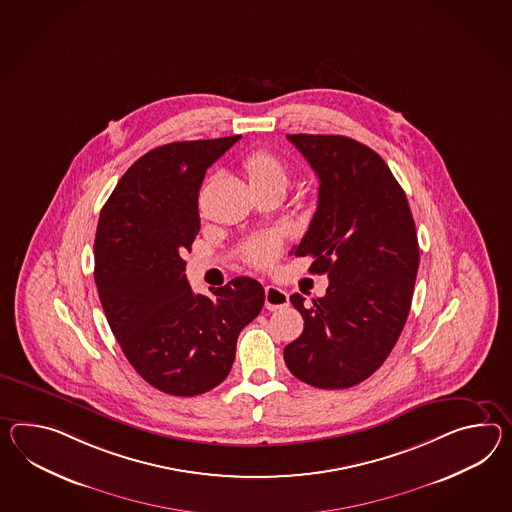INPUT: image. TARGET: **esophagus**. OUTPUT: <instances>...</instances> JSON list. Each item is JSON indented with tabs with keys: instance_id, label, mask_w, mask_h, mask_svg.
<instances>
[{
	"instance_id": "34e87169",
	"label": "esophagus",
	"mask_w": 512,
	"mask_h": 512,
	"mask_svg": "<svg viewBox=\"0 0 512 512\" xmlns=\"http://www.w3.org/2000/svg\"><path fill=\"white\" fill-rule=\"evenodd\" d=\"M264 305L268 311H279L285 309L288 305V294L283 288L268 287L264 288Z\"/></svg>"
}]
</instances>
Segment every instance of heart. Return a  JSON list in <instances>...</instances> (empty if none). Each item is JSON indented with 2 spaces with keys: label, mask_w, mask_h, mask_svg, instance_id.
<instances>
[{
  "label": "heart",
  "mask_w": 512,
  "mask_h": 512,
  "mask_svg": "<svg viewBox=\"0 0 512 512\" xmlns=\"http://www.w3.org/2000/svg\"><path fill=\"white\" fill-rule=\"evenodd\" d=\"M244 170L250 177L251 187H288L290 170L287 163L270 150H253L244 159ZM279 250V240L275 237L253 238L244 246V259L251 266L266 268L274 261Z\"/></svg>",
  "instance_id": "1"
}]
</instances>
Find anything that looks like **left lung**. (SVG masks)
<instances>
[{"mask_svg":"<svg viewBox=\"0 0 512 512\" xmlns=\"http://www.w3.org/2000/svg\"><path fill=\"white\" fill-rule=\"evenodd\" d=\"M320 179L318 209L296 246L327 274L324 298L292 294L305 325L285 348L287 368L316 388L368 379L396 346L420 264L411 207L387 163L353 138L287 135Z\"/></svg>","mask_w":512,"mask_h":512,"instance_id":"8db88e82","label":"left lung"}]
</instances>
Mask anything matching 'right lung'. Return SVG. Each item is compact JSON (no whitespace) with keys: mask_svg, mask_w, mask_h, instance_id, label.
<instances>
[{"mask_svg":"<svg viewBox=\"0 0 512 512\" xmlns=\"http://www.w3.org/2000/svg\"><path fill=\"white\" fill-rule=\"evenodd\" d=\"M238 140L172 142L148 151L101 209L94 242L101 307L137 374L170 396L218 387L231 372L240 331L264 305V288L251 277L203 296L185 275L183 253L200 231L203 177Z\"/></svg>","mask_w":512,"mask_h":512,"instance_id":"add662e5","label":"right lung"}]
</instances>
